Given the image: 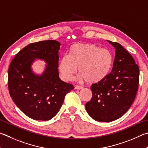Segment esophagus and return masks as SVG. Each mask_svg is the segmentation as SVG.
<instances>
[{
	"mask_svg": "<svg viewBox=\"0 0 148 148\" xmlns=\"http://www.w3.org/2000/svg\"><path fill=\"white\" fill-rule=\"evenodd\" d=\"M75 88L77 90H80V89H82L83 87L82 86H79V85H76L75 86Z\"/></svg>",
	"mask_w": 148,
	"mask_h": 148,
	"instance_id": "obj_1",
	"label": "esophagus"
}]
</instances>
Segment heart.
<instances>
[{"instance_id": "heart-1", "label": "heart", "mask_w": 148, "mask_h": 148, "mask_svg": "<svg viewBox=\"0 0 148 148\" xmlns=\"http://www.w3.org/2000/svg\"><path fill=\"white\" fill-rule=\"evenodd\" d=\"M112 53L106 48L90 43L75 44L70 48L69 56L59 63V71L66 81L72 79L78 67L79 77L89 83L102 81L109 74L112 65Z\"/></svg>"}]
</instances>
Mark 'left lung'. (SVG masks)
Instances as JSON below:
<instances>
[{
	"label": "left lung",
	"mask_w": 148,
	"mask_h": 148,
	"mask_svg": "<svg viewBox=\"0 0 148 148\" xmlns=\"http://www.w3.org/2000/svg\"><path fill=\"white\" fill-rule=\"evenodd\" d=\"M115 48L111 72L91 86L92 99L85 104L91 118L109 122L123 116L135 100L139 84V67L120 44L108 41Z\"/></svg>",
	"instance_id": "1"
}]
</instances>
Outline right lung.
<instances>
[{
    "instance_id": "add662e5",
    "label": "right lung",
    "mask_w": 148,
    "mask_h": 148,
    "mask_svg": "<svg viewBox=\"0 0 148 148\" xmlns=\"http://www.w3.org/2000/svg\"><path fill=\"white\" fill-rule=\"evenodd\" d=\"M60 42L47 40L34 42L20 50L11 62L8 86L10 96L26 116L36 120H49L60 111L73 85L59 77ZM35 58L47 63L44 73L37 76L31 65Z\"/></svg>"
}]
</instances>
